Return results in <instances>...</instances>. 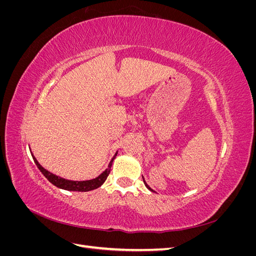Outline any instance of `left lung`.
Returning <instances> with one entry per match:
<instances>
[{
  "label": "left lung",
  "mask_w": 256,
  "mask_h": 256,
  "mask_svg": "<svg viewBox=\"0 0 256 256\" xmlns=\"http://www.w3.org/2000/svg\"><path fill=\"white\" fill-rule=\"evenodd\" d=\"M143 182H144V184H145V186H146V188H147V189H150V191H152V192H154V190H152V188H150V186H148V184H146V182H145V180H144V178H143Z\"/></svg>",
  "instance_id": "8db88e82"
}]
</instances>
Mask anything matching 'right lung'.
I'll return each instance as SVG.
<instances>
[{
  "mask_svg": "<svg viewBox=\"0 0 256 256\" xmlns=\"http://www.w3.org/2000/svg\"><path fill=\"white\" fill-rule=\"evenodd\" d=\"M116 154H118V152H116L114 154L113 159L111 160V162L109 164V166H108V168L106 170V171L104 173L100 174L98 177L94 178V180H84V182H74V180H65V178H62L60 176H56L54 175L52 173H50L49 171H47V170L44 168L40 164H38V161L36 160V158L33 156V159H34V162L36 164L37 168L40 170V172L44 174V176L47 178V180L54 186H56L58 188H60V189H64V190H69V191H80V192H86V191H90V190H94V189H97L99 188L100 186H102L106 180V177L109 176L110 174V171H111V166H112V162L113 160L115 159Z\"/></svg>",
  "mask_w": 256,
  "mask_h": 256,
  "instance_id": "add662e5",
  "label": "right lung"
}]
</instances>
